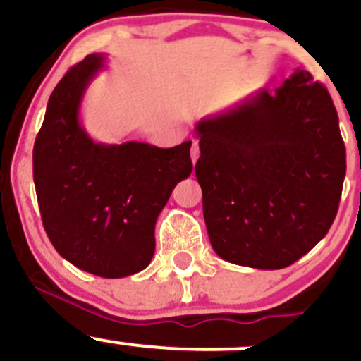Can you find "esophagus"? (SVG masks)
Here are the masks:
<instances>
[{
  "label": "esophagus",
  "instance_id": "esophagus-1",
  "mask_svg": "<svg viewBox=\"0 0 361 361\" xmlns=\"http://www.w3.org/2000/svg\"><path fill=\"white\" fill-rule=\"evenodd\" d=\"M199 155H201V150H199V143L197 141H194V143H192V148H190V157H192V162H197V159H199Z\"/></svg>",
  "mask_w": 361,
  "mask_h": 361
}]
</instances>
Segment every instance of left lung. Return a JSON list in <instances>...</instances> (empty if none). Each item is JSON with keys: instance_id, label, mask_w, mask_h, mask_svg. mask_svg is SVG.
Returning a JSON list of instances; mask_svg holds the SVG:
<instances>
[{"instance_id": "obj_1", "label": "left lung", "mask_w": 361, "mask_h": 361, "mask_svg": "<svg viewBox=\"0 0 361 361\" xmlns=\"http://www.w3.org/2000/svg\"><path fill=\"white\" fill-rule=\"evenodd\" d=\"M204 221L231 264L283 269L332 227L345 176L338 116L323 83L297 69L195 129Z\"/></svg>"}]
</instances>
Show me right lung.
Instances as JSON below:
<instances>
[{
  "label": "right lung",
  "instance_id": "obj_1",
  "mask_svg": "<svg viewBox=\"0 0 361 361\" xmlns=\"http://www.w3.org/2000/svg\"><path fill=\"white\" fill-rule=\"evenodd\" d=\"M104 66L90 54L50 94L32 150L43 227L57 253L101 278L136 274L155 251V221L192 173V141L173 148L94 143L80 126L83 92Z\"/></svg>",
  "mask_w": 361,
  "mask_h": 361
}]
</instances>
